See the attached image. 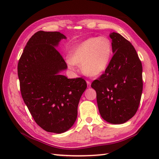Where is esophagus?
<instances>
[{
  "label": "esophagus",
  "mask_w": 159,
  "mask_h": 159,
  "mask_svg": "<svg viewBox=\"0 0 159 159\" xmlns=\"http://www.w3.org/2000/svg\"><path fill=\"white\" fill-rule=\"evenodd\" d=\"M87 87L88 88H90L91 87V83H90V81H88V80H87Z\"/></svg>",
  "instance_id": "obj_1"
}]
</instances>
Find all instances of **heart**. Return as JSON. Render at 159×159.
I'll return each instance as SVG.
<instances>
[{
  "mask_svg": "<svg viewBox=\"0 0 159 159\" xmlns=\"http://www.w3.org/2000/svg\"><path fill=\"white\" fill-rule=\"evenodd\" d=\"M112 52L111 43L107 38H89L71 48L67 63L71 69H74L75 64H80L85 74L98 76L106 71Z\"/></svg>",
  "mask_w": 159,
  "mask_h": 159,
  "instance_id": "heart-1",
  "label": "heart"
}]
</instances>
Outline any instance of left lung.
I'll return each instance as SVG.
<instances>
[{
	"instance_id": "left-lung-1",
	"label": "left lung",
	"mask_w": 159,
	"mask_h": 159,
	"mask_svg": "<svg viewBox=\"0 0 159 159\" xmlns=\"http://www.w3.org/2000/svg\"><path fill=\"white\" fill-rule=\"evenodd\" d=\"M109 37L114 55L104 74L91 87L96 91L102 118L112 124H122L138 109L143 88L142 66L128 40L116 32Z\"/></svg>"
}]
</instances>
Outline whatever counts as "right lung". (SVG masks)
I'll list each match as a JSON object with an SVG mask.
<instances>
[{"mask_svg": "<svg viewBox=\"0 0 159 159\" xmlns=\"http://www.w3.org/2000/svg\"><path fill=\"white\" fill-rule=\"evenodd\" d=\"M57 31H39L29 40L19 60L21 96L32 117L45 131L62 133L76 121L78 105L87 84L60 73L67 65L56 49L66 39Z\"/></svg>", "mask_w": 159, "mask_h": 159, "instance_id": "obj_1", "label": "right lung"}]
</instances>
